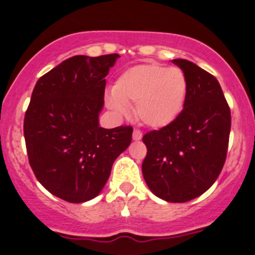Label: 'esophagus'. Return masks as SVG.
I'll return each mask as SVG.
<instances>
[{"mask_svg":"<svg viewBox=\"0 0 255 255\" xmlns=\"http://www.w3.org/2000/svg\"><path fill=\"white\" fill-rule=\"evenodd\" d=\"M142 137H143L142 132L138 129H134V132H133V140H140L142 139Z\"/></svg>","mask_w":255,"mask_h":255,"instance_id":"esophagus-1","label":"esophagus"}]
</instances>
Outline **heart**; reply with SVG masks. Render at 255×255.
<instances>
[{
  "instance_id": "heart-1",
  "label": "heart",
  "mask_w": 255,
  "mask_h": 255,
  "mask_svg": "<svg viewBox=\"0 0 255 255\" xmlns=\"http://www.w3.org/2000/svg\"><path fill=\"white\" fill-rule=\"evenodd\" d=\"M107 95L109 109L128 116V105H135V115L143 125L164 128L182 111L187 95V79L179 68L160 64H140L123 71Z\"/></svg>"
}]
</instances>
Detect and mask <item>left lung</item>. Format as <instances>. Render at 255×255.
I'll use <instances>...</instances> for the list:
<instances>
[{"label":"left lung","mask_w":255,"mask_h":255,"mask_svg":"<svg viewBox=\"0 0 255 255\" xmlns=\"http://www.w3.org/2000/svg\"><path fill=\"white\" fill-rule=\"evenodd\" d=\"M187 79L184 110L171 125L143 137L144 180L155 196L187 202L217 180L227 155L231 111L220 82L186 59H174Z\"/></svg>","instance_id":"8db88e82"}]
</instances>
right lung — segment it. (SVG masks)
I'll list each match as a JSON object with an SVG mask.
<instances>
[{
	"instance_id": "right-lung-1",
	"label": "right lung",
	"mask_w": 255,
	"mask_h": 255,
	"mask_svg": "<svg viewBox=\"0 0 255 255\" xmlns=\"http://www.w3.org/2000/svg\"><path fill=\"white\" fill-rule=\"evenodd\" d=\"M120 58L75 55L37 81L24 117L28 159L38 181L71 204L96 197L113 161L132 142V127L100 126L106 76Z\"/></svg>"
}]
</instances>
